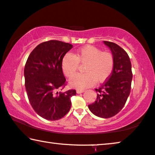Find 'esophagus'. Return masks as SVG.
Masks as SVG:
<instances>
[{
  "label": "esophagus",
  "mask_w": 155,
  "mask_h": 155,
  "mask_svg": "<svg viewBox=\"0 0 155 155\" xmlns=\"http://www.w3.org/2000/svg\"><path fill=\"white\" fill-rule=\"evenodd\" d=\"M85 92L84 90H77V92L78 94L82 93V92Z\"/></svg>",
  "instance_id": "esophagus-1"
}]
</instances>
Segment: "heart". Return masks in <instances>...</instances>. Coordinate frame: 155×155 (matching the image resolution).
I'll return each mask as SVG.
<instances>
[{
    "label": "heart",
    "instance_id": "heart-1",
    "mask_svg": "<svg viewBox=\"0 0 155 155\" xmlns=\"http://www.w3.org/2000/svg\"><path fill=\"white\" fill-rule=\"evenodd\" d=\"M80 64L85 73L77 74L70 78V85L77 89H85L93 85L97 81L102 83L107 80L114 68V57L109 51L87 45L78 49L74 55L67 54L62 61L64 74L70 77L77 71Z\"/></svg>",
    "mask_w": 155,
    "mask_h": 155
}]
</instances>
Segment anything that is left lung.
I'll list each match as a JSON object with an SVG mask.
<instances>
[{"label": "left lung", "instance_id": "8db88e82", "mask_svg": "<svg viewBox=\"0 0 155 155\" xmlns=\"http://www.w3.org/2000/svg\"><path fill=\"white\" fill-rule=\"evenodd\" d=\"M111 50L114 68L109 78L98 89L97 99L88 105L97 116L108 118L119 113L124 107L131 91L132 71L129 57L125 51L115 43L104 41Z\"/></svg>", "mask_w": 155, "mask_h": 155}]
</instances>
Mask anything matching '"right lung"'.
I'll list each match as a JSON object with an SVG mask.
<instances>
[{
  "label": "right lung",
  "mask_w": 155,
  "mask_h": 155,
  "mask_svg": "<svg viewBox=\"0 0 155 155\" xmlns=\"http://www.w3.org/2000/svg\"><path fill=\"white\" fill-rule=\"evenodd\" d=\"M71 44L49 40L40 44L28 58L24 68L28 98L37 114L48 120H57L70 111L75 90L61 92L66 79L62 70L63 57Z\"/></svg>",
  "instance_id": "add662e5"
}]
</instances>
